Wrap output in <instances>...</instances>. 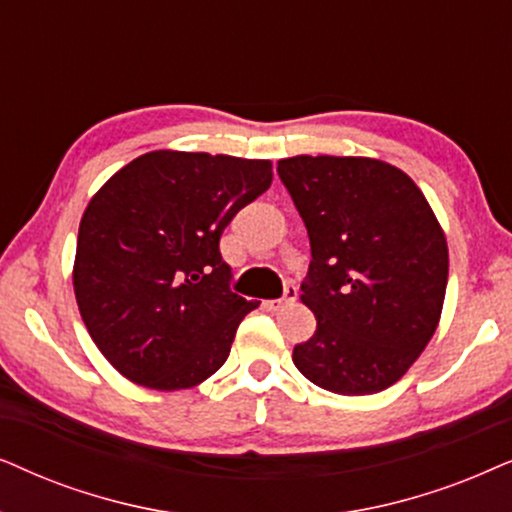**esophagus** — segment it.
Returning a JSON list of instances; mask_svg holds the SVG:
<instances>
[{"label": "esophagus", "mask_w": 512, "mask_h": 512, "mask_svg": "<svg viewBox=\"0 0 512 512\" xmlns=\"http://www.w3.org/2000/svg\"><path fill=\"white\" fill-rule=\"evenodd\" d=\"M295 299H297V288H295V285H288V288H285V297L283 299H271V302H267V306L271 311H281L283 306L295 302Z\"/></svg>", "instance_id": "esophagus-1"}]
</instances>
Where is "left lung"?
<instances>
[{
  "label": "left lung",
  "mask_w": 512,
  "mask_h": 512,
  "mask_svg": "<svg viewBox=\"0 0 512 512\" xmlns=\"http://www.w3.org/2000/svg\"><path fill=\"white\" fill-rule=\"evenodd\" d=\"M278 175L311 241L302 302L318 320L292 363L325 391H384L438 330L445 231L412 177L386 161L302 154L278 161Z\"/></svg>",
  "instance_id": "1"
}]
</instances>
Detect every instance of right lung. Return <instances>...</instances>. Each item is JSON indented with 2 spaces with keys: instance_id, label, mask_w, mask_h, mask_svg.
Instances as JSON below:
<instances>
[{
  "instance_id": "1",
  "label": "right lung",
  "mask_w": 512,
  "mask_h": 512,
  "mask_svg": "<svg viewBox=\"0 0 512 512\" xmlns=\"http://www.w3.org/2000/svg\"><path fill=\"white\" fill-rule=\"evenodd\" d=\"M271 177L264 159L156 149L93 194L79 224L74 297L119 374L182 391L224 365L238 325L260 302L229 290L220 236Z\"/></svg>"
}]
</instances>
